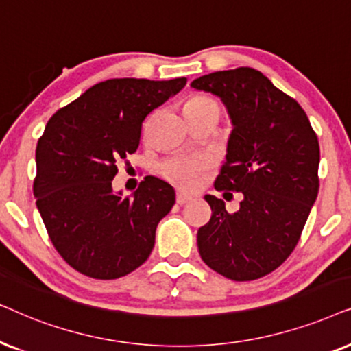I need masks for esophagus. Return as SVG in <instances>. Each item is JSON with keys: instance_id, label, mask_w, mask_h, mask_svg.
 Segmentation results:
<instances>
[{"instance_id": "obj_1", "label": "esophagus", "mask_w": 351, "mask_h": 351, "mask_svg": "<svg viewBox=\"0 0 351 351\" xmlns=\"http://www.w3.org/2000/svg\"><path fill=\"white\" fill-rule=\"evenodd\" d=\"M189 200H193V195H189L186 193H176V204L184 205V204H188Z\"/></svg>"}]
</instances>
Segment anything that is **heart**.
<instances>
[{"instance_id": "1", "label": "heart", "mask_w": 351, "mask_h": 351, "mask_svg": "<svg viewBox=\"0 0 351 351\" xmlns=\"http://www.w3.org/2000/svg\"><path fill=\"white\" fill-rule=\"evenodd\" d=\"M183 112L186 117L218 114V102L208 96H193L184 102ZM208 167V160L204 156H176L165 160L160 165V173L167 181L183 189H193L199 183L200 173Z\"/></svg>"}]
</instances>
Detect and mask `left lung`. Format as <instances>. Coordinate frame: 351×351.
Returning a JSON list of instances; mask_svg holds the SVG:
<instances>
[{
	"instance_id": "1",
	"label": "left lung",
	"mask_w": 351,
	"mask_h": 351,
	"mask_svg": "<svg viewBox=\"0 0 351 351\" xmlns=\"http://www.w3.org/2000/svg\"><path fill=\"white\" fill-rule=\"evenodd\" d=\"M191 86L221 97L230 112L234 128L215 189L244 195L234 213L205 195L212 218L197 231L199 254L232 281L260 279L295 249L317 197V136L300 104L255 69L213 72Z\"/></svg>"
}]
</instances>
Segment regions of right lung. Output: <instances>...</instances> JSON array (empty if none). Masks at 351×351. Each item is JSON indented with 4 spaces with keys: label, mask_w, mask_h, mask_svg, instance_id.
<instances>
[{
    "label": "right lung",
    "mask_w": 351,
    "mask_h": 351,
    "mask_svg": "<svg viewBox=\"0 0 351 351\" xmlns=\"http://www.w3.org/2000/svg\"><path fill=\"white\" fill-rule=\"evenodd\" d=\"M186 82L112 78L49 119L36 144L34 194L51 242L78 273L117 279L151 255L175 189L146 176L133 197H121L112 180L117 163L136 152L146 117Z\"/></svg>",
    "instance_id": "add662e5"
}]
</instances>
